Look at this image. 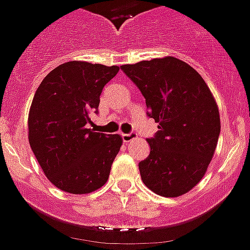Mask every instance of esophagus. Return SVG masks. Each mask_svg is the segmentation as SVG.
<instances>
[{
    "label": "esophagus",
    "instance_id": "1",
    "mask_svg": "<svg viewBox=\"0 0 250 250\" xmlns=\"http://www.w3.org/2000/svg\"><path fill=\"white\" fill-rule=\"evenodd\" d=\"M122 139H123V143H129L133 139H136L135 133H122Z\"/></svg>",
    "mask_w": 250,
    "mask_h": 250
}]
</instances>
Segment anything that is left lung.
<instances>
[{
  "mask_svg": "<svg viewBox=\"0 0 250 250\" xmlns=\"http://www.w3.org/2000/svg\"><path fill=\"white\" fill-rule=\"evenodd\" d=\"M121 69L144 95L159 131L147 139L150 154L140 162L146 188L160 196L188 192L206 174L218 143L216 99L195 69L173 56L125 64Z\"/></svg>",
  "mask_w": 250,
  "mask_h": 250,
  "instance_id": "left-lung-1",
  "label": "left lung"
}]
</instances>
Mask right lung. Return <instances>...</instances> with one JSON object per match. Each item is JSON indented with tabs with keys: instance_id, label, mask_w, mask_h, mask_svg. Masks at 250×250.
Returning a JSON list of instances; mask_svg holds the SVG:
<instances>
[{
	"instance_id": "obj_1",
	"label": "right lung",
	"mask_w": 250,
	"mask_h": 250,
	"mask_svg": "<svg viewBox=\"0 0 250 250\" xmlns=\"http://www.w3.org/2000/svg\"><path fill=\"white\" fill-rule=\"evenodd\" d=\"M119 72L74 60L52 69L34 93L28 139L48 181L62 191L88 194L106 184L123 144L121 135L87 128L104 86Z\"/></svg>"
}]
</instances>
